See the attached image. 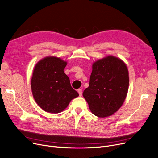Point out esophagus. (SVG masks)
Here are the masks:
<instances>
[{"label": "esophagus", "mask_w": 158, "mask_h": 158, "mask_svg": "<svg viewBox=\"0 0 158 158\" xmlns=\"http://www.w3.org/2000/svg\"><path fill=\"white\" fill-rule=\"evenodd\" d=\"M78 92L79 95L81 96V95H82V89H78Z\"/></svg>", "instance_id": "esophagus-1"}]
</instances>
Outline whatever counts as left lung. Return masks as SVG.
Masks as SVG:
<instances>
[{"label": "left lung", "mask_w": 158, "mask_h": 158, "mask_svg": "<svg viewBox=\"0 0 158 158\" xmlns=\"http://www.w3.org/2000/svg\"><path fill=\"white\" fill-rule=\"evenodd\" d=\"M128 84L126 64L120 59L108 56L93 64L89 86L84 91L83 96L95 116L108 117L122 106Z\"/></svg>", "instance_id": "1"}]
</instances>
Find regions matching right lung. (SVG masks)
<instances>
[{"label":"right lung","instance_id":"right-lung-1","mask_svg":"<svg viewBox=\"0 0 158 158\" xmlns=\"http://www.w3.org/2000/svg\"><path fill=\"white\" fill-rule=\"evenodd\" d=\"M66 64L60 58L48 56L38 62L33 70L31 81L33 96L46 112L63 111L72 99L79 95L64 73Z\"/></svg>","mask_w":158,"mask_h":158}]
</instances>
